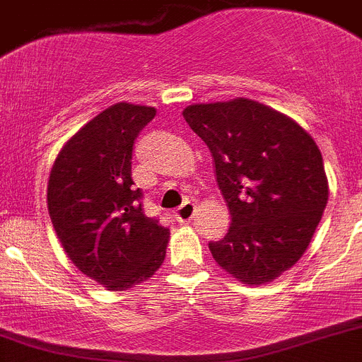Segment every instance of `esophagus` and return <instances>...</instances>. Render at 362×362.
<instances>
[{
	"mask_svg": "<svg viewBox=\"0 0 362 362\" xmlns=\"http://www.w3.org/2000/svg\"><path fill=\"white\" fill-rule=\"evenodd\" d=\"M194 214H195V204L190 203V201H187V203H183L177 210H175V218H177L179 222H188L192 221Z\"/></svg>",
	"mask_w": 362,
	"mask_h": 362,
	"instance_id": "34e87169",
	"label": "esophagus"
}]
</instances>
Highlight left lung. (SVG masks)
<instances>
[{
  "instance_id": "8db88e82",
  "label": "left lung",
  "mask_w": 362,
  "mask_h": 362,
  "mask_svg": "<svg viewBox=\"0 0 362 362\" xmlns=\"http://www.w3.org/2000/svg\"><path fill=\"white\" fill-rule=\"evenodd\" d=\"M208 145L231 214L222 240L208 247L222 269L250 285L293 267L309 246L328 201L316 141L289 116L247 98L183 111Z\"/></svg>"
}]
</instances>
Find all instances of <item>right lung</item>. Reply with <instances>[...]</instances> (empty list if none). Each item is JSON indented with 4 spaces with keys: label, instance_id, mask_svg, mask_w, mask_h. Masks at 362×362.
<instances>
[{
    "label": "right lung",
    "instance_id": "right-lung-1",
    "mask_svg": "<svg viewBox=\"0 0 362 362\" xmlns=\"http://www.w3.org/2000/svg\"><path fill=\"white\" fill-rule=\"evenodd\" d=\"M154 107L116 104L95 116L59 152L48 211L69 260L109 291L151 278L167 253L168 228L144 211L132 181V148Z\"/></svg>",
    "mask_w": 362,
    "mask_h": 362
}]
</instances>
